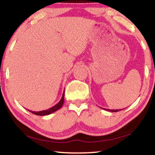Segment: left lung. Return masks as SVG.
<instances>
[{
  "label": "left lung",
  "instance_id": "obj_1",
  "mask_svg": "<svg viewBox=\"0 0 155 155\" xmlns=\"http://www.w3.org/2000/svg\"><path fill=\"white\" fill-rule=\"evenodd\" d=\"M103 109H104L106 111H111V112H117V111H119L121 110V109H104V108H101Z\"/></svg>",
  "mask_w": 155,
  "mask_h": 155
}]
</instances>
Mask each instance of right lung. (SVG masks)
<instances>
[{
    "label": "right lung",
    "mask_w": 155,
    "mask_h": 155,
    "mask_svg": "<svg viewBox=\"0 0 155 155\" xmlns=\"http://www.w3.org/2000/svg\"><path fill=\"white\" fill-rule=\"evenodd\" d=\"M64 101V92L63 95H62L61 99V100L59 101V102L56 104L54 106V107H52L51 108L46 109V110L40 111H31V110H28V111H31V113L34 114L39 115V116H45V115H48V114H51L54 113V111L58 110V109H59L61 107L63 106Z\"/></svg>",
    "instance_id": "add662e5"
}]
</instances>
